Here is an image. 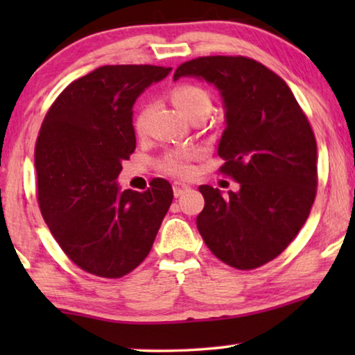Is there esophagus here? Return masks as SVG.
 <instances>
[{
    "mask_svg": "<svg viewBox=\"0 0 355 355\" xmlns=\"http://www.w3.org/2000/svg\"><path fill=\"white\" fill-rule=\"evenodd\" d=\"M189 189H191V186H189V184L176 181V182L173 184V192H174V197H181L184 192H187V191H189Z\"/></svg>",
    "mask_w": 355,
    "mask_h": 355,
    "instance_id": "obj_1",
    "label": "esophagus"
}]
</instances>
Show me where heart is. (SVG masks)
Here are the masks:
<instances>
[{
	"instance_id": "1",
	"label": "heart",
	"mask_w": 355,
	"mask_h": 355,
	"mask_svg": "<svg viewBox=\"0 0 355 355\" xmlns=\"http://www.w3.org/2000/svg\"><path fill=\"white\" fill-rule=\"evenodd\" d=\"M173 103L176 105V108L186 116V118H192L198 113H208L211 108V100L210 96L202 87L193 85V84H182L178 85L171 94ZM145 121H147V110H142L135 116L134 128L137 132H142L145 128ZM197 157V150L186 148V150H178V152L168 153L163 158L162 168L169 174L174 176H187L191 173V159Z\"/></svg>"
}]
</instances>
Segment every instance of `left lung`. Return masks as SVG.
<instances>
[{
	"label": "left lung",
	"instance_id": "8db88e82",
	"mask_svg": "<svg viewBox=\"0 0 355 355\" xmlns=\"http://www.w3.org/2000/svg\"><path fill=\"white\" fill-rule=\"evenodd\" d=\"M193 77L220 92L226 129L218 155L237 192L200 186L197 227L213 255L237 270L268 263L288 247L317 193V142L288 84L244 56L187 61L174 80Z\"/></svg>",
	"mask_w": 355,
	"mask_h": 355
}]
</instances>
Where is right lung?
Returning a JSON list of instances; mask_svg holds the SVG:
<instances>
[{
  "mask_svg": "<svg viewBox=\"0 0 355 355\" xmlns=\"http://www.w3.org/2000/svg\"><path fill=\"white\" fill-rule=\"evenodd\" d=\"M171 67L101 66L66 87L35 147L38 203L64 254L87 273L121 278L142 263L173 202L166 179L121 191L135 150L132 106Z\"/></svg>",
  "mask_w": 355,
  "mask_h": 355,
  "instance_id": "right-lung-1",
  "label": "right lung"
}]
</instances>
